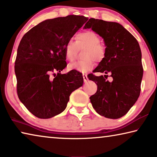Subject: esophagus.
Listing matches in <instances>:
<instances>
[{"instance_id":"1","label":"esophagus","mask_w":157,"mask_h":157,"mask_svg":"<svg viewBox=\"0 0 157 157\" xmlns=\"http://www.w3.org/2000/svg\"><path fill=\"white\" fill-rule=\"evenodd\" d=\"M83 77L84 82H87L88 81V76H87L86 74H83Z\"/></svg>"}]
</instances>
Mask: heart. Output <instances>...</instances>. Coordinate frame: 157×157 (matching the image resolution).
<instances>
[{
    "label": "heart",
    "mask_w": 157,
    "mask_h": 157,
    "mask_svg": "<svg viewBox=\"0 0 157 157\" xmlns=\"http://www.w3.org/2000/svg\"><path fill=\"white\" fill-rule=\"evenodd\" d=\"M101 38L91 30L79 33L76 36V42L69 40L65 46V54L69 61L74 60L79 50L86 48L83 52V60L69 64L68 69L81 72H87L93 69L94 59L101 61L105 57L106 51L101 44Z\"/></svg>",
    "instance_id": "obj_1"
}]
</instances>
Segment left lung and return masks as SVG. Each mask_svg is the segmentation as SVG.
Masks as SVG:
<instances>
[{
    "label": "left lung",
    "instance_id": "8db88e82",
    "mask_svg": "<svg viewBox=\"0 0 157 157\" xmlns=\"http://www.w3.org/2000/svg\"><path fill=\"white\" fill-rule=\"evenodd\" d=\"M83 28H92L104 39L106 54L93 72L88 75L97 90L90 99L97 113L110 119L122 117L140 96L143 75L140 48L136 39L118 23L90 18ZM113 78L110 82L106 79Z\"/></svg>",
    "mask_w": 157,
    "mask_h": 157
}]
</instances>
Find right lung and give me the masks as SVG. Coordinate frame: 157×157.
I'll list each match as a JSON object with an SVG mask.
<instances>
[{
    "instance_id": "right-lung-1",
    "label": "right lung",
    "mask_w": 157,
    "mask_h": 157,
    "mask_svg": "<svg viewBox=\"0 0 157 157\" xmlns=\"http://www.w3.org/2000/svg\"><path fill=\"white\" fill-rule=\"evenodd\" d=\"M88 18L78 15L45 20L22 37L14 71L20 101L35 116L48 119L66 109L71 92L83 86L82 73L67 67L65 46ZM57 73V74H56Z\"/></svg>"
}]
</instances>
